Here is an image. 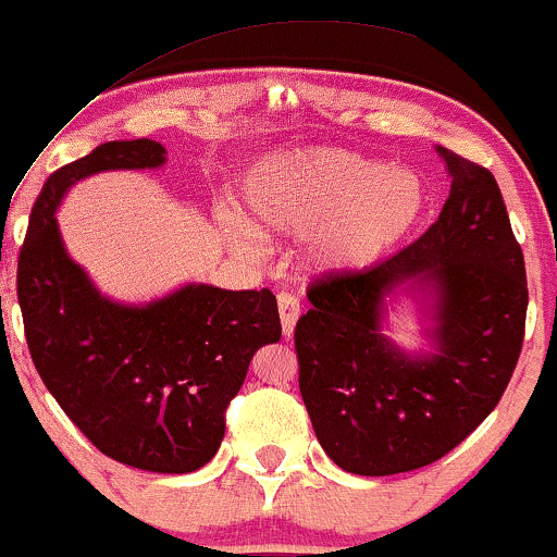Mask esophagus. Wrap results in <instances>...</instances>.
Returning <instances> with one entry per match:
<instances>
[{
    "label": "esophagus",
    "instance_id": "obj_1",
    "mask_svg": "<svg viewBox=\"0 0 557 557\" xmlns=\"http://www.w3.org/2000/svg\"><path fill=\"white\" fill-rule=\"evenodd\" d=\"M278 315H281V331L289 338L294 333V325H297L299 318V299L289 292L278 294Z\"/></svg>",
    "mask_w": 557,
    "mask_h": 557
}]
</instances>
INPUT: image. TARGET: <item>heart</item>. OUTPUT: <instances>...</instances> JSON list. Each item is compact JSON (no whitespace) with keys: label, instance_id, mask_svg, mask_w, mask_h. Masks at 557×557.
I'll use <instances>...</instances> for the list:
<instances>
[{"label":"heart","instance_id":"1","mask_svg":"<svg viewBox=\"0 0 557 557\" xmlns=\"http://www.w3.org/2000/svg\"><path fill=\"white\" fill-rule=\"evenodd\" d=\"M242 198L268 232L315 234L312 260L325 268L375 263L424 211V185L414 172L336 148L273 156L247 176ZM224 228L234 245L255 242L237 215H226Z\"/></svg>","mask_w":557,"mask_h":557}]
</instances>
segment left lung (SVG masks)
<instances>
[{
    "mask_svg": "<svg viewBox=\"0 0 557 557\" xmlns=\"http://www.w3.org/2000/svg\"><path fill=\"white\" fill-rule=\"evenodd\" d=\"M450 195L420 239L368 271L307 289L297 320L299 394L344 472L385 476L428 467L498 407L524 344L527 271L495 176L437 146ZM436 294V351L407 356L382 333L384 297Z\"/></svg>",
    "mask_w": 557,
    "mask_h": 557,
    "instance_id": "obj_1",
    "label": "left lung"
}]
</instances>
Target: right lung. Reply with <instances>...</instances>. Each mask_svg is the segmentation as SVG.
Instances as JSON below:
<instances>
[{
    "label": "right lung",
    "instance_id": "1",
    "mask_svg": "<svg viewBox=\"0 0 557 557\" xmlns=\"http://www.w3.org/2000/svg\"><path fill=\"white\" fill-rule=\"evenodd\" d=\"M166 148L114 140L57 169L33 206L17 302L33 364L64 414L109 459L159 474L206 467L260 346L281 338L268 289L189 284L156 302H111L64 250L54 211L98 172L159 169Z\"/></svg>",
    "mask_w": 557,
    "mask_h": 557
}]
</instances>
